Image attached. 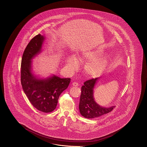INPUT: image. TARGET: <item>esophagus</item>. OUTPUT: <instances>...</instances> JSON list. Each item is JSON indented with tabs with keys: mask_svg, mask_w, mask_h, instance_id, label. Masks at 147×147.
<instances>
[{
	"mask_svg": "<svg viewBox=\"0 0 147 147\" xmlns=\"http://www.w3.org/2000/svg\"><path fill=\"white\" fill-rule=\"evenodd\" d=\"M72 85H73V86H75V87H76V86H79V84H78L77 82H73V83H72Z\"/></svg>",
	"mask_w": 147,
	"mask_h": 147,
	"instance_id": "obj_1",
	"label": "esophagus"
}]
</instances>
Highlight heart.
Instances as JSON below:
<instances>
[{"instance_id":"1","label":"heart","mask_w":147,"mask_h":147,"mask_svg":"<svg viewBox=\"0 0 147 147\" xmlns=\"http://www.w3.org/2000/svg\"><path fill=\"white\" fill-rule=\"evenodd\" d=\"M103 53V50L101 47H97L82 50L78 53V58L73 55H68L65 60V69L69 73H72L79 68V61L86 62L89 61L84 67L85 74L89 78L97 77L105 71L108 65L109 59L107 56H99Z\"/></svg>"}]
</instances>
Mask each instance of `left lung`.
Segmentation results:
<instances>
[{"mask_svg":"<svg viewBox=\"0 0 147 147\" xmlns=\"http://www.w3.org/2000/svg\"><path fill=\"white\" fill-rule=\"evenodd\" d=\"M100 78L88 80L81 87V94L79 103L81 115L87 119L100 117L111 111L114 106L103 107L98 105L94 99V91L95 86Z\"/></svg>","mask_w":147,"mask_h":147,"instance_id":"left-lung-1","label":"left lung"}]
</instances>
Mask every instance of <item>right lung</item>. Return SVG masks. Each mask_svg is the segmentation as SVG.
I'll list each match as a JSON object with an SVG mask.
<instances>
[{
	"instance_id": "add662e5",
	"label": "right lung",
	"mask_w": 147,
	"mask_h": 147,
	"mask_svg": "<svg viewBox=\"0 0 147 147\" xmlns=\"http://www.w3.org/2000/svg\"><path fill=\"white\" fill-rule=\"evenodd\" d=\"M45 36L39 34L27 45L22 55L21 83L22 89L32 105L44 113H50L56 108L58 98L67 89L70 78H60L52 74L40 78L33 72V59L41 52Z\"/></svg>"
}]
</instances>
